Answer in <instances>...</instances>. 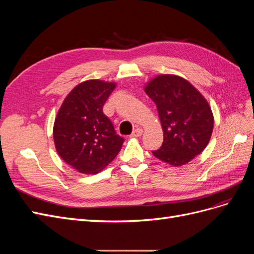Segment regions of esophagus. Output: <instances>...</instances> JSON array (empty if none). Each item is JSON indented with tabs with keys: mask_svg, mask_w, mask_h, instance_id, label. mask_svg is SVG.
Segmentation results:
<instances>
[{
	"mask_svg": "<svg viewBox=\"0 0 254 254\" xmlns=\"http://www.w3.org/2000/svg\"><path fill=\"white\" fill-rule=\"evenodd\" d=\"M142 133H143V129L142 128H136V129L133 130L131 135H130V136H131V137H139V136L142 135Z\"/></svg>",
	"mask_w": 254,
	"mask_h": 254,
	"instance_id": "obj_1",
	"label": "esophagus"
}]
</instances>
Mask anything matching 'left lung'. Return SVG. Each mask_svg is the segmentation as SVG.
<instances>
[{
	"label": "left lung",
	"instance_id": "8db88e82",
	"mask_svg": "<svg viewBox=\"0 0 254 254\" xmlns=\"http://www.w3.org/2000/svg\"><path fill=\"white\" fill-rule=\"evenodd\" d=\"M144 90L157 106L164 135L153 156L173 166L189 163L211 139L214 118L209 104L188 80L176 75H159Z\"/></svg>",
	"mask_w": 254,
	"mask_h": 254
}]
</instances>
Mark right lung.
<instances>
[{"instance_id":"1","label":"right lung","mask_w":254,"mask_h":254,"mask_svg":"<svg viewBox=\"0 0 254 254\" xmlns=\"http://www.w3.org/2000/svg\"><path fill=\"white\" fill-rule=\"evenodd\" d=\"M115 86L97 79L79 83L65 97L55 119L53 134L58 155L81 174L104 170L124 143L103 112Z\"/></svg>"}]
</instances>
